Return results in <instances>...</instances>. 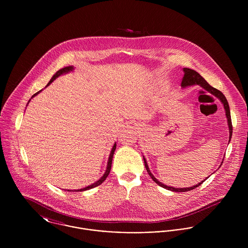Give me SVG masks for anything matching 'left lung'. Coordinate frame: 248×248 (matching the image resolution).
Here are the masks:
<instances>
[{
  "label": "left lung",
  "mask_w": 248,
  "mask_h": 248,
  "mask_svg": "<svg viewBox=\"0 0 248 248\" xmlns=\"http://www.w3.org/2000/svg\"><path fill=\"white\" fill-rule=\"evenodd\" d=\"M184 71V75L182 77V81H181V86L184 88V87H187V86H192V85H200L202 86L203 89H205L206 91H208L210 93H212L213 95L217 96L223 104L224 108H225V113H226V117H227V122H228V126H229V133H230V136H229V141L231 140V137H232V132H233V127H232V121H231V115H230V108H229V105H228V102L225 98V96L223 95V93L221 92H219L218 90L213 88L212 86H210L206 81L205 79L200 74L198 73L197 71H194V70H191V69H188V68H184L183 69ZM144 159V165H145V168L148 172V174L150 175V177H152V179L159 186L167 189V190H171V191H174V192H187V191H191L197 187H199L201 184H202L203 181L205 180H202V182L192 186V187H188V188H174V187H170V186H166L164 185L163 183L159 182L155 177L153 176V174L150 172L149 170V167L147 165V162H146V159L143 157Z\"/></svg>",
  "instance_id": "8db88e82"
}]
</instances>
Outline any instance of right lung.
I'll return each instance as SVG.
<instances>
[{
    "mask_svg": "<svg viewBox=\"0 0 248 248\" xmlns=\"http://www.w3.org/2000/svg\"><path fill=\"white\" fill-rule=\"evenodd\" d=\"M73 70V68L72 67H66V68H64V69H61V70H59V71H57L53 76H52V78L50 79V81L48 82V84H47V86L51 83V82H53L59 75H61L62 73H65V72H69V71H72ZM37 93H39V92L38 93H36L35 94H33L32 95V97L33 96H35ZM115 148H116V144H114L113 145V147H112V149H111V152H110V154H109V156H108V166H107V170L106 172H105V174H104V176L101 177L98 181H96L95 183H93V184H92V185H90V186H88V187H86V188H83V189H80V190H77V191H86V190H89V189H92V188H93V187H96V186H98V185H100L105 179H106L107 177L108 176V174H109V171H110V168H111V161H112V156H113V153H114V151H115Z\"/></svg>",
    "mask_w": 248,
    "mask_h": 248,
    "instance_id": "add662e5",
    "label": "right lung"
}]
</instances>
